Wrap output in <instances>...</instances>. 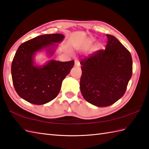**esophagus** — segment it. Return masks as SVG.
I'll return each instance as SVG.
<instances>
[{
	"mask_svg": "<svg viewBox=\"0 0 149 149\" xmlns=\"http://www.w3.org/2000/svg\"><path fill=\"white\" fill-rule=\"evenodd\" d=\"M75 66H76V67L80 66V63H79V61L77 60H75Z\"/></svg>",
	"mask_w": 149,
	"mask_h": 149,
	"instance_id": "34e87169",
	"label": "esophagus"
}]
</instances>
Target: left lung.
<instances>
[{
	"label": "left lung",
	"mask_w": 149,
	"mask_h": 149,
	"mask_svg": "<svg viewBox=\"0 0 149 149\" xmlns=\"http://www.w3.org/2000/svg\"><path fill=\"white\" fill-rule=\"evenodd\" d=\"M105 50L82 59L80 88L84 98L96 107H107L123 97L132 76L131 54L116 38L107 34Z\"/></svg>",
	"instance_id": "8db88e82"
}]
</instances>
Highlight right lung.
I'll return each mask as SVG.
<instances>
[{
	"label": "right lung",
	"mask_w": 149,
	"mask_h": 149,
	"mask_svg": "<svg viewBox=\"0 0 149 149\" xmlns=\"http://www.w3.org/2000/svg\"><path fill=\"white\" fill-rule=\"evenodd\" d=\"M64 38L61 33L46 34L20 45L12 62L11 75L14 87L21 98L33 104L43 105L58 96L74 61L50 60L38 66L34 58L37 52L43 49L51 57L58 46L55 43H60Z\"/></svg>",
	"instance_id": "add662e5"
}]
</instances>
